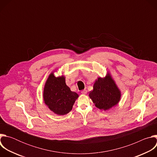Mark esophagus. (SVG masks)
<instances>
[{"mask_svg":"<svg viewBox=\"0 0 157 157\" xmlns=\"http://www.w3.org/2000/svg\"><path fill=\"white\" fill-rule=\"evenodd\" d=\"M81 94H87V90H86V89H84V90H82V91H81Z\"/></svg>","mask_w":157,"mask_h":157,"instance_id":"obj_1","label":"esophagus"}]
</instances>
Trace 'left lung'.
Listing matches in <instances>:
<instances>
[{
  "mask_svg": "<svg viewBox=\"0 0 157 157\" xmlns=\"http://www.w3.org/2000/svg\"><path fill=\"white\" fill-rule=\"evenodd\" d=\"M89 96L95 105L101 110H109L116 105L121 98V92L110 75L99 78Z\"/></svg>",
  "mask_w": 157,
  "mask_h": 157,
  "instance_id": "left-lung-1",
  "label": "left lung"
}]
</instances>
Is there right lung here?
<instances>
[{
  "instance_id": "add662e5",
  "label": "right lung",
  "mask_w": 157,
  "mask_h": 157,
  "mask_svg": "<svg viewBox=\"0 0 157 157\" xmlns=\"http://www.w3.org/2000/svg\"><path fill=\"white\" fill-rule=\"evenodd\" d=\"M44 101L53 113L65 115L71 110L78 94L72 92L65 83L64 78H56L52 73L48 78L43 92Z\"/></svg>"
}]
</instances>
